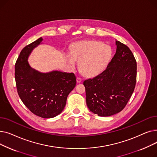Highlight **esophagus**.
Wrapping results in <instances>:
<instances>
[{"label":"esophagus","instance_id":"obj_1","mask_svg":"<svg viewBox=\"0 0 157 157\" xmlns=\"http://www.w3.org/2000/svg\"><path fill=\"white\" fill-rule=\"evenodd\" d=\"M76 81H77L78 83H81V82L82 81V79H81V78L78 77V78H76Z\"/></svg>","mask_w":157,"mask_h":157}]
</instances>
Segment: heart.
I'll use <instances>...</instances> for the list:
<instances>
[{"label":"heart","instance_id":"1","mask_svg":"<svg viewBox=\"0 0 157 157\" xmlns=\"http://www.w3.org/2000/svg\"><path fill=\"white\" fill-rule=\"evenodd\" d=\"M113 50L108 45L96 40L79 42L74 44L72 55H66V60L74 68L80 63V69L85 76H95L102 72L109 65Z\"/></svg>","mask_w":157,"mask_h":157}]
</instances>
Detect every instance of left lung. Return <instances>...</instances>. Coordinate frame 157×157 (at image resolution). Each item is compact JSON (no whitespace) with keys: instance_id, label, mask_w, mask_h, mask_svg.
I'll return each mask as SVG.
<instances>
[{"instance_id":"8db88e82","label":"left lung","mask_w":157,"mask_h":157,"mask_svg":"<svg viewBox=\"0 0 157 157\" xmlns=\"http://www.w3.org/2000/svg\"><path fill=\"white\" fill-rule=\"evenodd\" d=\"M117 51L107 68L85 80L86 102L90 111L99 117L120 113L132 95L136 83L137 63L134 55L116 40Z\"/></svg>"}]
</instances>
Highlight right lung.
<instances>
[{
	"label": "right lung",
	"instance_id": "1",
	"mask_svg": "<svg viewBox=\"0 0 157 157\" xmlns=\"http://www.w3.org/2000/svg\"><path fill=\"white\" fill-rule=\"evenodd\" d=\"M43 40L40 37L22 49L15 64V80L19 97L27 108L38 117L51 118L63 111L76 78L72 72H40L31 67L29 57Z\"/></svg>",
	"mask_w": 157,
	"mask_h": 157
}]
</instances>
